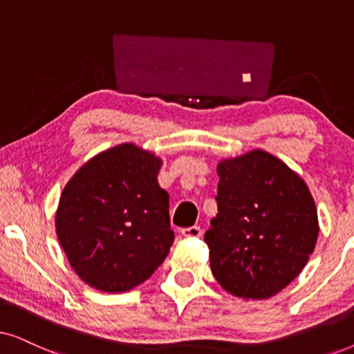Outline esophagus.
Listing matches in <instances>:
<instances>
[{"label": "esophagus", "mask_w": 354, "mask_h": 354, "mask_svg": "<svg viewBox=\"0 0 354 354\" xmlns=\"http://www.w3.org/2000/svg\"><path fill=\"white\" fill-rule=\"evenodd\" d=\"M201 234H203L201 227H198V225L182 229V235L183 236H188V239H198V236H201Z\"/></svg>", "instance_id": "esophagus-1"}]
</instances>
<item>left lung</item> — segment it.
Returning a JSON list of instances; mask_svg holds the SVG:
<instances>
[{
	"instance_id": "left-lung-1",
	"label": "left lung",
	"mask_w": 354,
	"mask_h": 354,
	"mask_svg": "<svg viewBox=\"0 0 354 354\" xmlns=\"http://www.w3.org/2000/svg\"><path fill=\"white\" fill-rule=\"evenodd\" d=\"M217 174V216L205 234L212 275L234 297H274L298 277L316 246L309 188L263 149L224 159Z\"/></svg>"
}]
</instances>
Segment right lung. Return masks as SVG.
<instances>
[{
	"label": "right lung",
	"mask_w": 354,
	"mask_h": 354,
	"mask_svg": "<svg viewBox=\"0 0 354 354\" xmlns=\"http://www.w3.org/2000/svg\"><path fill=\"white\" fill-rule=\"evenodd\" d=\"M162 161L124 143L96 154L67 182L56 234L77 275L120 293L151 277L171 250L169 195L158 183Z\"/></svg>",
	"instance_id": "1"
}]
</instances>
